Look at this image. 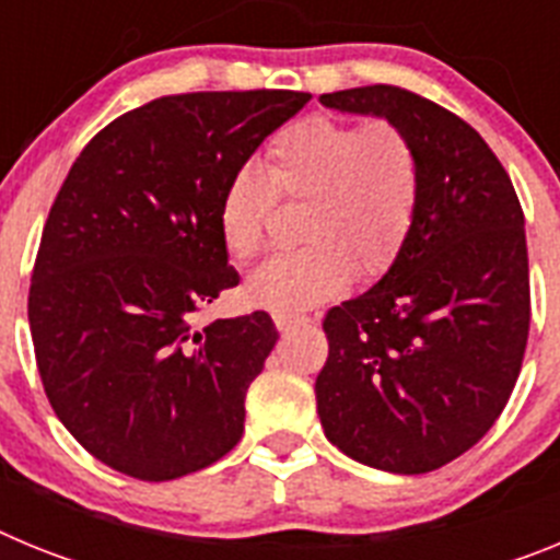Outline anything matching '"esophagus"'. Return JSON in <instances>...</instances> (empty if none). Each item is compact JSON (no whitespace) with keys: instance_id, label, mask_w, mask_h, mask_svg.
<instances>
[{"instance_id":"1","label":"esophagus","mask_w":560,"mask_h":560,"mask_svg":"<svg viewBox=\"0 0 560 560\" xmlns=\"http://www.w3.org/2000/svg\"><path fill=\"white\" fill-rule=\"evenodd\" d=\"M271 319H275L277 330H289V328H296V325L308 323L305 316H289V314H271Z\"/></svg>"}]
</instances>
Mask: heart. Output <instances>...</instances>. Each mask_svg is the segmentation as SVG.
Returning a JSON list of instances; mask_svg holds the SVG:
<instances>
[{"label": "heart", "mask_w": 560, "mask_h": 560, "mask_svg": "<svg viewBox=\"0 0 560 560\" xmlns=\"http://www.w3.org/2000/svg\"><path fill=\"white\" fill-rule=\"evenodd\" d=\"M280 199L305 201L308 246L275 257L252 275L246 294L277 314H303L341 294L353 269L378 277L398 260L420 205V160L393 122H348L308 114L275 133L266 173L241 165L219 201V232L235 260H255L269 244Z\"/></svg>", "instance_id": "b5f03b06"}]
</instances>
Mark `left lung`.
<instances>
[{
  "mask_svg": "<svg viewBox=\"0 0 560 560\" xmlns=\"http://www.w3.org/2000/svg\"><path fill=\"white\" fill-rule=\"evenodd\" d=\"M319 101L407 133L420 205L393 269L325 314L316 412L348 457L434 471L477 446L516 387L530 334L522 205L488 142L429 97L375 83Z\"/></svg>",
  "mask_w": 560,
  "mask_h": 560,
  "instance_id": "8db88e82",
  "label": "left lung"
}]
</instances>
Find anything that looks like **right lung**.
I'll return each instance as SVG.
<instances>
[{"instance_id":"right-lung-1","label":"right lung","mask_w":560,"mask_h":560,"mask_svg":"<svg viewBox=\"0 0 560 560\" xmlns=\"http://www.w3.org/2000/svg\"><path fill=\"white\" fill-rule=\"evenodd\" d=\"M308 92L162 95L86 142L49 207L27 316L49 407L92 457L145 482L237 446L277 330L266 311L196 316L235 289L219 201Z\"/></svg>"}]
</instances>
